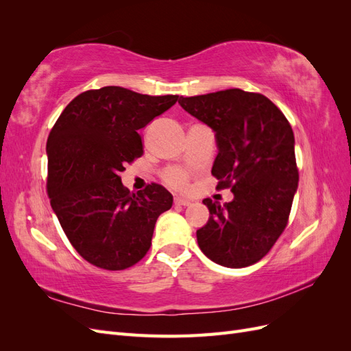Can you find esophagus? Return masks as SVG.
Returning <instances> with one entry per match:
<instances>
[{"mask_svg":"<svg viewBox=\"0 0 351 351\" xmlns=\"http://www.w3.org/2000/svg\"><path fill=\"white\" fill-rule=\"evenodd\" d=\"M174 204L176 205H182V206H189L192 202H190L189 199H184V197H176L174 199Z\"/></svg>","mask_w":351,"mask_h":351,"instance_id":"esophagus-1","label":"esophagus"}]
</instances>
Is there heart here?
Segmentation results:
<instances>
[{
	"mask_svg": "<svg viewBox=\"0 0 351 351\" xmlns=\"http://www.w3.org/2000/svg\"><path fill=\"white\" fill-rule=\"evenodd\" d=\"M164 180L171 187L183 190L187 186V173L180 168H169L164 174Z\"/></svg>",
	"mask_w": 351,
	"mask_h": 351,
	"instance_id": "obj_1",
	"label": "heart"
}]
</instances>
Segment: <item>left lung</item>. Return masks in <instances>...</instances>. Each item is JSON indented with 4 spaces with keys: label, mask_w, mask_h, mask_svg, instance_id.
Listing matches in <instances>:
<instances>
[{
    "label": "left lung",
    "mask_w": 351,
    "mask_h": 351,
    "mask_svg": "<svg viewBox=\"0 0 351 351\" xmlns=\"http://www.w3.org/2000/svg\"><path fill=\"white\" fill-rule=\"evenodd\" d=\"M178 104L215 133L212 174L234 195L224 205L204 199L210 215L196 231L199 247L227 268L256 263L284 231L299 184L291 125L267 97L241 89Z\"/></svg>",
    "instance_id": "obj_1"
}]
</instances>
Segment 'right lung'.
Wrapping results in <instances>:
<instances>
[{"label":"right lung","mask_w":351,"mask_h":351,"mask_svg":"<svg viewBox=\"0 0 351 351\" xmlns=\"http://www.w3.org/2000/svg\"><path fill=\"white\" fill-rule=\"evenodd\" d=\"M177 95L149 97L120 86L88 90L61 112L48 136V196L73 247L95 267L120 271L151 247L158 217L173 205L159 184L130 192L120 173L143 154L139 130Z\"/></svg>","instance_id":"add662e5"}]
</instances>
